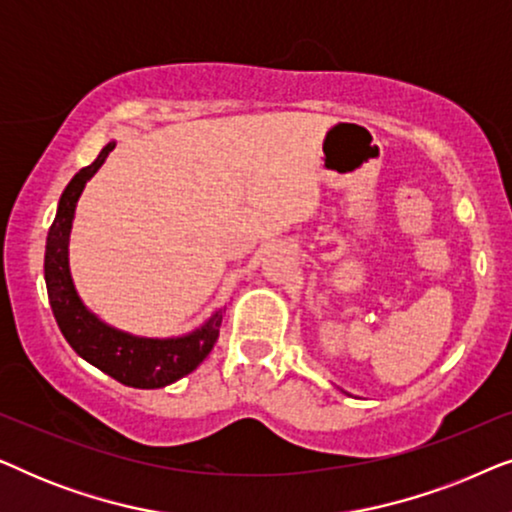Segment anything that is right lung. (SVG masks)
<instances>
[{"mask_svg":"<svg viewBox=\"0 0 512 512\" xmlns=\"http://www.w3.org/2000/svg\"><path fill=\"white\" fill-rule=\"evenodd\" d=\"M114 146L116 142L104 146L95 163L76 172L60 195L58 212L46 237L44 277L48 303L69 347L90 366L100 368L125 387L160 389L193 373L207 359L214 342L219 340L223 310H214L205 324L177 338H144L109 326L81 300L69 270V235L76 202Z\"/></svg>","mask_w":512,"mask_h":512,"instance_id":"obj_1","label":"right lung"}]
</instances>
